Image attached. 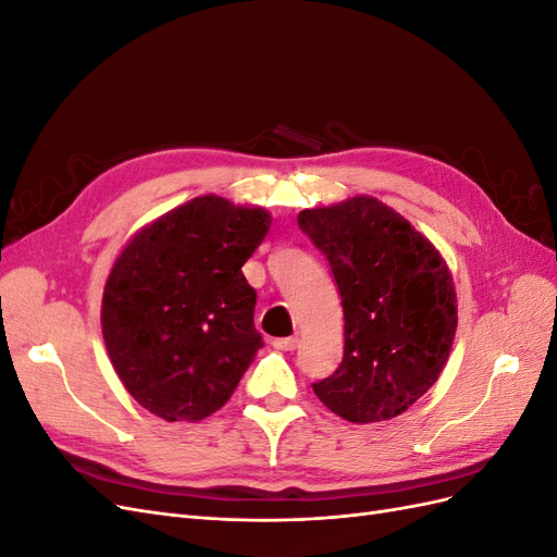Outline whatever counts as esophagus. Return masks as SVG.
Masks as SVG:
<instances>
[{
	"instance_id": "1",
	"label": "esophagus",
	"mask_w": 557,
	"mask_h": 557,
	"mask_svg": "<svg viewBox=\"0 0 557 557\" xmlns=\"http://www.w3.org/2000/svg\"><path fill=\"white\" fill-rule=\"evenodd\" d=\"M272 344L278 350H295L299 346V339H297V336H281V339H274Z\"/></svg>"
}]
</instances>
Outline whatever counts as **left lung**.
Returning a JSON list of instances; mask_svg holds the SVG:
<instances>
[{
  "label": "left lung",
  "mask_w": 557,
  "mask_h": 557,
  "mask_svg": "<svg viewBox=\"0 0 557 557\" xmlns=\"http://www.w3.org/2000/svg\"><path fill=\"white\" fill-rule=\"evenodd\" d=\"M297 223L325 252L344 307V360L315 397L348 423L404 413L444 372L458 330L444 256L372 195L305 209Z\"/></svg>",
  "instance_id": "1"
}]
</instances>
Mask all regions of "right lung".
<instances>
[{"label":"right lung","instance_id":"add662e5","mask_svg":"<svg viewBox=\"0 0 557 557\" xmlns=\"http://www.w3.org/2000/svg\"><path fill=\"white\" fill-rule=\"evenodd\" d=\"M272 225L262 207L201 195L141 227L115 258L102 334L125 391L166 423H199L232 397L262 336L242 267Z\"/></svg>","mask_w":557,"mask_h":557}]
</instances>
